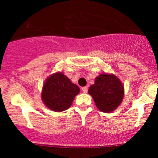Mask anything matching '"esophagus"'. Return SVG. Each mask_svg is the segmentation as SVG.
<instances>
[{
    "mask_svg": "<svg viewBox=\"0 0 158 158\" xmlns=\"http://www.w3.org/2000/svg\"><path fill=\"white\" fill-rule=\"evenodd\" d=\"M88 88H87V87H83V88H81V90H82V92L83 93H85V94H86L87 92H88Z\"/></svg>",
    "mask_w": 158,
    "mask_h": 158,
    "instance_id": "34e87169",
    "label": "esophagus"
}]
</instances>
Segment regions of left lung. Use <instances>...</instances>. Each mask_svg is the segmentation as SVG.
I'll return each mask as SVG.
<instances>
[{
  "mask_svg": "<svg viewBox=\"0 0 158 158\" xmlns=\"http://www.w3.org/2000/svg\"><path fill=\"white\" fill-rule=\"evenodd\" d=\"M99 110L106 113L113 111L122 102L124 86L114 74L102 73L95 79V82L88 89Z\"/></svg>",
  "mask_w": 158,
  "mask_h": 158,
  "instance_id": "1",
  "label": "left lung"
}]
</instances>
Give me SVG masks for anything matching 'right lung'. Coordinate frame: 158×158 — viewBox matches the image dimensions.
<instances>
[{
  "instance_id": "obj_1",
  "label": "right lung",
  "mask_w": 158,
  "mask_h": 158,
  "mask_svg": "<svg viewBox=\"0 0 158 158\" xmlns=\"http://www.w3.org/2000/svg\"><path fill=\"white\" fill-rule=\"evenodd\" d=\"M80 90L61 72L52 74L43 85L41 99L44 104L53 111H64L71 106Z\"/></svg>"
}]
</instances>
